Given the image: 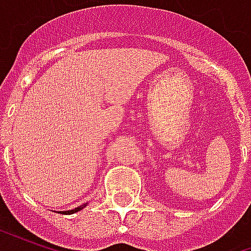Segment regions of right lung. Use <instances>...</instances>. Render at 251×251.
Instances as JSON below:
<instances>
[{
    "mask_svg": "<svg viewBox=\"0 0 251 251\" xmlns=\"http://www.w3.org/2000/svg\"><path fill=\"white\" fill-rule=\"evenodd\" d=\"M88 203H84V204L79 205V207H75L74 210H68V211H57V212H60V214H66V215H71V214H75V212H77V211L83 210L86 205H87Z\"/></svg>",
    "mask_w": 251,
    "mask_h": 251,
    "instance_id": "obj_1",
    "label": "right lung"
}]
</instances>
